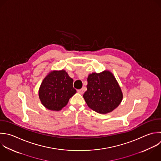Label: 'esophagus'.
<instances>
[{"label": "esophagus", "mask_w": 161, "mask_h": 161, "mask_svg": "<svg viewBox=\"0 0 161 161\" xmlns=\"http://www.w3.org/2000/svg\"><path fill=\"white\" fill-rule=\"evenodd\" d=\"M77 92H78L79 94H83L84 90H83L82 89H78V90H77Z\"/></svg>", "instance_id": "1"}]
</instances>
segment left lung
Masks as SVG:
<instances>
[{
  "label": "left lung",
  "instance_id": "8db88e82",
  "mask_svg": "<svg viewBox=\"0 0 161 161\" xmlns=\"http://www.w3.org/2000/svg\"><path fill=\"white\" fill-rule=\"evenodd\" d=\"M87 89L83 95L86 103L91 109L100 114L113 111L123 99L121 89L109 70L89 74Z\"/></svg>",
  "mask_w": 161,
  "mask_h": 161
}]
</instances>
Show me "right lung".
I'll list each match as a JSON object with an SVG mask.
<instances>
[{"label": "right lung", "instance_id": "obj_1", "mask_svg": "<svg viewBox=\"0 0 161 161\" xmlns=\"http://www.w3.org/2000/svg\"><path fill=\"white\" fill-rule=\"evenodd\" d=\"M73 82L64 70L49 72L39 89V97L42 104L50 110H61L76 93Z\"/></svg>", "mask_w": 161, "mask_h": 161}]
</instances>
